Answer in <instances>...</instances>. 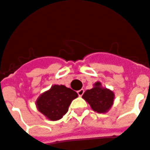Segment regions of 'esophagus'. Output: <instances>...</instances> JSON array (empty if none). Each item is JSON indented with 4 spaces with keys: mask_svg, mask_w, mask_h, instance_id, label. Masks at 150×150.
Returning a JSON list of instances; mask_svg holds the SVG:
<instances>
[{
    "mask_svg": "<svg viewBox=\"0 0 150 150\" xmlns=\"http://www.w3.org/2000/svg\"><path fill=\"white\" fill-rule=\"evenodd\" d=\"M77 93H78L79 96H82V95H83L84 90L83 89H80L79 91H77Z\"/></svg>",
    "mask_w": 150,
    "mask_h": 150,
    "instance_id": "34e87169",
    "label": "esophagus"
}]
</instances>
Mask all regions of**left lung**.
I'll list each match as a JSON object with an SVG mask.
<instances>
[{"label":"left lung","mask_w":150,"mask_h":150,"mask_svg":"<svg viewBox=\"0 0 150 150\" xmlns=\"http://www.w3.org/2000/svg\"><path fill=\"white\" fill-rule=\"evenodd\" d=\"M83 98L89 103L93 110L106 113L113 105L115 94L110 90L102 87L100 83L97 82L92 89L85 91Z\"/></svg>","instance_id":"8db88e82"}]
</instances>
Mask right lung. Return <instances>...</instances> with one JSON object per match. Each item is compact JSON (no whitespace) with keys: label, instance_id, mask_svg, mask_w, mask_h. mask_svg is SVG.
I'll return each instance as SVG.
<instances>
[{"label":"right lung","instance_id":"right-lung-1","mask_svg":"<svg viewBox=\"0 0 150 150\" xmlns=\"http://www.w3.org/2000/svg\"><path fill=\"white\" fill-rule=\"evenodd\" d=\"M78 94L64 85H54L38 98L36 106L39 111L52 121L63 117L73 99Z\"/></svg>","mask_w":150,"mask_h":150}]
</instances>
